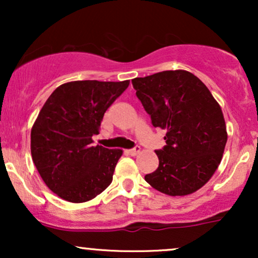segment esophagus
<instances>
[{"label": "esophagus", "instance_id": "34e87169", "mask_svg": "<svg viewBox=\"0 0 258 258\" xmlns=\"http://www.w3.org/2000/svg\"><path fill=\"white\" fill-rule=\"evenodd\" d=\"M127 153L130 154V155H132V156H137L139 153H141V148L139 147H136L135 149H130V150H127Z\"/></svg>", "mask_w": 258, "mask_h": 258}]
</instances>
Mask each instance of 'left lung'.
Wrapping results in <instances>:
<instances>
[{
    "mask_svg": "<svg viewBox=\"0 0 258 258\" xmlns=\"http://www.w3.org/2000/svg\"><path fill=\"white\" fill-rule=\"evenodd\" d=\"M154 127L166 131V146L156 150L159 167L144 178L170 197L199 190L211 179L223 156L227 127L217 100L186 70H166L132 80Z\"/></svg>",
    "mask_w": 258,
    "mask_h": 258,
    "instance_id": "8db88e82",
    "label": "left lung"
}]
</instances>
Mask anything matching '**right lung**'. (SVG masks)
Returning <instances> with one entry per match:
<instances>
[{
    "label": "right lung",
    "mask_w": 258,
    "mask_h": 258,
    "mask_svg": "<svg viewBox=\"0 0 258 258\" xmlns=\"http://www.w3.org/2000/svg\"><path fill=\"white\" fill-rule=\"evenodd\" d=\"M130 81H72L53 91L31 128V156L41 178L70 203H86L110 185L121 149L93 147L106 109Z\"/></svg>",
    "instance_id": "obj_1"
}]
</instances>
